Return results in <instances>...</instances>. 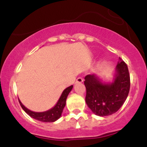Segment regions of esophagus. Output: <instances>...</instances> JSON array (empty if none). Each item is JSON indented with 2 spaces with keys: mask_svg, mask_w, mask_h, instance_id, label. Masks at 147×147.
I'll return each mask as SVG.
<instances>
[{
  "mask_svg": "<svg viewBox=\"0 0 147 147\" xmlns=\"http://www.w3.org/2000/svg\"><path fill=\"white\" fill-rule=\"evenodd\" d=\"M83 81H84V79L82 78H81V77H78L76 79V83H82Z\"/></svg>",
  "mask_w": 147,
  "mask_h": 147,
  "instance_id": "obj_1",
  "label": "esophagus"
}]
</instances>
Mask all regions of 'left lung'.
Here are the masks:
<instances>
[{"label": "left lung", "mask_w": 147, "mask_h": 147, "mask_svg": "<svg viewBox=\"0 0 147 147\" xmlns=\"http://www.w3.org/2000/svg\"><path fill=\"white\" fill-rule=\"evenodd\" d=\"M86 88V103L94 114L109 116L117 112L128 96L130 88V76L127 65L119 58L111 82H105L93 74L85 77Z\"/></svg>", "instance_id": "8db88e82"}]
</instances>
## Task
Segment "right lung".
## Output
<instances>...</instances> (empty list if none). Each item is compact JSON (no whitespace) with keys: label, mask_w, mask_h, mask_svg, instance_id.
Here are the masks:
<instances>
[{"label":"right lung","mask_w":147,"mask_h":147,"mask_svg":"<svg viewBox=\"0 0 147 147\" xmlns=\"http://www.w3.org/2000/svg\"><path fill=\"white\" fill-rule=\"evenodd\" d=\"M72 88H73V86H71L65 88L56 105L51 109L43 111V112H35V111H30L25 107L19 99L18 101H19L20 104L25 112L28 114L30 117L38 120V121H42V122H54L61 117L63 110L66 106V98Z\"/></svg>","instance_id":"add662e5"}]
</instances>
